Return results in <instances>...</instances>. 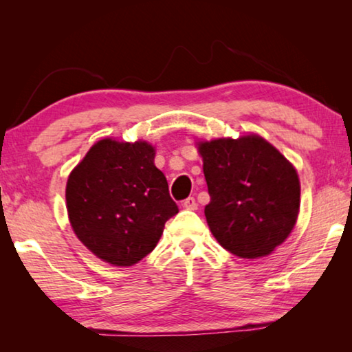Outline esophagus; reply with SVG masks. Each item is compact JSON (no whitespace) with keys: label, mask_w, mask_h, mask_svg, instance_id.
Segmentation results:
<instances>
[{"label":"esophagus","mask_w":352,"mask_h":352,"mask_svg":"<svg viewBox=\"0 0 352 352\" xmlns=\"http://www.w3.org/2000/svg\"><path fill=\"white\" fill-rule=\"evenodd\" d=\"M183 206L186 208V210H190V211H195L199 208V205H197V201H195V199L194 197H188L186 200L183 201Z\"/></svg>","instance_id":"1"}]
</instances>
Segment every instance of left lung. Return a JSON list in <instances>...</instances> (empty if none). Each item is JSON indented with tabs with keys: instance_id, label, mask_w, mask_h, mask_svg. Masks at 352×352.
<instances>
[{
	"instance_id": "left-lung-1",
	"label": "left lung",
	"mask_w": 352,
	"mask_h": 352,
	"mask_svg": "<svg viewBox=\"0 0 352 352\" xmlns=\"http://www.w3.org/2000/svg\"><path fill=\"white\" fill-rule=\"evenodd\" d=\"M199 152L211 197L206 222L220 245L248 259L281 245L300 210L294 166L256 135L201 142Z\"/></svg>"
}]
</instances>
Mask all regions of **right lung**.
<instances>
[{
	"instance_id": "obj_1",
	"label": "right lung",
	"mask_w": 352,
	"mask_h": 352,
	"mask_svg": "<svg viewBox=\"0 0 352 352\" xmlns=\"http://www.w3.org/2000/svg\"><path fill=\"white\" fill-rule=\"evenodd\" d=\"M155 151L144 141L102 140L71 172L67 208L74 233L113 265L129 267L152 252L178 212Z\"/></svg>"
}]
</instances>
